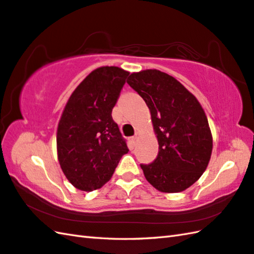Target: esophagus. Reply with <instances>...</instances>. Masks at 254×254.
<instances>
[{"label": "esophagus", "mask_w": 254, "mask_h": 254, "mask_svg": "<svg viewBox=\"0 0 254 254\" xmlns=\"http://www.w3.org/2000/svg\"><path fill=\"white\" fill-rule=\"evenodd\" d=\"M139 137H140V133H139V132H136V133H134V136H133V137H131V142H132L133 144L136 143V142H137V140L139 139Z\"/></svg>", "instance_id": "obj_1"}]
</instances>
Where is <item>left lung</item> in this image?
<instances>
[{"label":"left lung","mask_w":254,"mask_h":254,"mask_svg":"<svg viewBox=\"0 0 254 254\" xmlns=\"http://www.w3.org/2000/svg\"><path fill=\"white\" fill-rule=\"evenodd\" d=\"M127 83L146 102L159 143L154 162L140 165L144 178L160 192H183L211 157L213 136L203 107L175 77L157 69L133 72Z\"/></svg>","instance_id":"8db88e82"}]
</instances>
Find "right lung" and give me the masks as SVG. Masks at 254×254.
Masks as SVG:
<instances>
[{"mask_svg":"<svg viewBox=\"0 0 254 254\" xmlns=\"http://www.w3.org/2000/svg\"><path fill=\"white\" fill-rule=\"evenodd\" d=\"M129 72L118 66L93 70L72 92L57 128V156L75 189L92 192L111 180L129 150L112 111Z\"/></svg>","mask_w":254,"mask_h":254,"instance_id":"obj_1","label":"right lung"}]
</instances>
